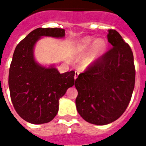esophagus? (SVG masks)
Here are the masks:
<instances>
[{
  "label": "esophagus",
  "instance_id": "obj_1",
  "mask_svg": "<svg viewBox=\"0 0 146 146\" xmlns=\"http://www.w3.org/2000/svg\"><path fill=\"white\" fill-rule=\"evenodd\" d=\"M78 75H79V73H78L77 71H76V72H75V76H74V79L76 80V78H77V76H78Z\"/></svg>",
  "mask_w": 146,
  "mask_h": 146
}]
</instances>
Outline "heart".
Masks as SVG:
<instances>
[{
  "label": "heart",
  "mask_w": 146,
  "mask_h": 146,
  "mask_svg": "<svg viewBox=\"0 0 146 146\" xmlns=\"http://www.w3.org/2000/svg\"><path fill=\"white\" fill-rule=\"evenodd\" d=\"M107 42L103 38H98L94 40L92 36L83 38L76 46V52L83 54L88 50L82 60V66L87 68L92 66L95 62L102 57L107 51Z\"/></svg>",
  "instance_id": "1"
}]
</instances>
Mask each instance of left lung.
<instances>
[{
	"instance_id": "left-lung-1",
	"label": "left lung",
	"mask_w": 146,
	"mask_h": 146,
	"mask_svg": "<svg viewBox=\"0 0 146 146\" xmlns=\"http://www.w3.org/2000/svg\"><path fill=\"white\" fill-rule=\"evenodd\" d=\"M113 48L75 80L77 112L87 122L106 125L124 113L135 88L133 52L119 33L109 30Z\"/></svg>"
}]
</instances>
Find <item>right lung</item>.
I'll use <instances>...</instances> for the list:
<instances>
[{"instance_id":"add662e5","label":"right lung","mask_w":146,"mask_h":146,"mask_svg":"<svg viewBox=\"0 0 146 146\" xmlns=\"http://www.w3.org/2000/svg\"><path fill=\"white\" fill-rule=\"evenodd\" d=\"M42 36L61 38L65 36V30L37 28L30 32L15 49L8 75L15 110L23 119L33 124L54 119L59 98L75 84L73 70L61 74L54 66L47 68L35 61L33 48Z\"/></svg>"}]
</instances>
